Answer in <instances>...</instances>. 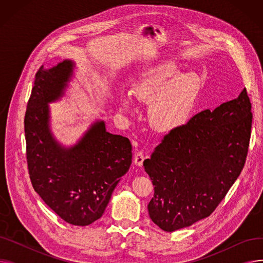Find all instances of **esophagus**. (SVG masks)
Listing matches in <instances>:
<instances>
[{
    "label": "esophagus",
    "instance_id": "1",
    "mask_svg": "<svg viewBox=\"0 0 263 263\" xmlns=\"http://www.w3.org/2000/svg\"><path fill=\"white\" fill-rule=\"evenodd\" d=\"M145 160V155L143 151H137V153L134 155V164L137 165V166H142L143 165V162Z\"/></svg>",
    "mask_w": 263,
    "mask_h": 263
}]
</instances>
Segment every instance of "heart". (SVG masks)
<instances>
[{
    "label": "heart",
    "instance_id": "b5f03b06",
    "mask_svg": "<svg viewBox=\"0 0 263 263\" xmlns=\"http://www.w3.org/2000/svg\"><path fill=\"white\" fill-rule=\"evenodd\" d=\"M202 82L194 71L178 72L177 65L165 63L144 72L132 85L137 100L150 104L149 121L159 132H173L186 122L194 108ZM123 110H131L129 96L121 100Z\"/></svg>",
    "mask_w": 263,
    "mask_h": 263
}]
</instances>
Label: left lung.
Instances as JSON below:
<instances>
[{
  "label": "left lung",
  "mask_w": 263,
  "mask_h": 263,
  "mask_svg": "<svg viewBox=\"0 0 263 263\" xmlns=\"http://www.w3.org/2000/svg\"><path fill=\"white\" fill-rule=\"evenodd\" d=\"M252 121L244 88L237 99L202 110L163 137L144 161L155 185L148 203L155 224L172 232L212 214L244 167Z\"/></svg>",
  "instance_id": "obj_1"
}]
</instances>
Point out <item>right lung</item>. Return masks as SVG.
I'll use <instances>...</instances> for the list:
<instances>
[{
	"label": "right lung",
	"instance_id": "1",
	"mask_svg": "<svg viewBox=\"0 0 263 263\" xmlns=\"http://www.w3.org/2000/svg\"><path fill=\"white\" fill-rule=\"evenodd\" d=\"M73 64L39 68L24 117L26 162L32 185L65 222L87 226L99 219L132 162L129 139L95 122L71 148L62 147L49 129V102L63 96Z\"/></svg>",
	"mask_w": 263,
	"mask_h": 263
}]
</instances>
